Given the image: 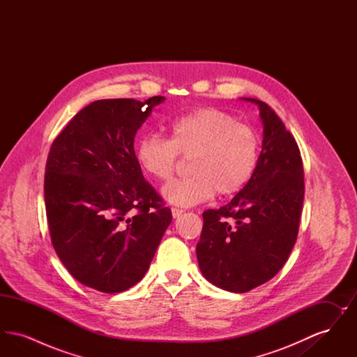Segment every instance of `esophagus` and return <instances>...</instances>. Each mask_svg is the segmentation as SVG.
I'll use <instances>...</instances> for the list:
<instances>
[{"label":"esophagus","instance_id":"1","mask_svg":"<svg viewBox=\"0 0 357 357\" xmlns=\"http://www.w3.org/2000/svg\"><path fill=\"white\" fill-rule=\"evenodd\" d=\"M183 213H185V211H183L182 208H176V207H172V208H171V214H172L174 218H179Z\"/></svg>","mask_w":357,"mask_h":357}]
</instances>
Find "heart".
I'll return each mask as SVG.
<instances>
[{"instance_id": "obj_1", "label": "heart", "mask_w": 357, "mask_h": 357, "mask_svg": "<svg viewBox=\"0 0 357 357\" xmlns=\"http://www.w3.org/2000/svg\"><path fill=\"white\" fill-rule=\"evenodd\" d=\"M179 155L191 158V176L167 183L162 197L169 204L191 207L215 192L227 197L248 185L258 162V136L226 112L201 108L172 120L170 139L146 134L136 143V162L153 181L170 179Z\"/></svg>"}]
</instances>
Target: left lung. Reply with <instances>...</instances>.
I'll return each mask as SVG.
<instances>
[{
    "mask_svg": "<svg viewBox=\"0 0 357 357\" xmlns=\"http://www.w3.org/2000/svg\"><path fill=\"white\" fill-rule=\"evenodd\" d=\"M259 109L262 150L252 179L218 210L204 213L197 245L199 269L213 285L245 293L280 272L296 243L304 202L298 146L266 102Z\"/></svg>",
    "mask_w": 357,
    "mask_h": 357,
    "instance_id": "1",
    "label": "left lung"
}]
</instances>
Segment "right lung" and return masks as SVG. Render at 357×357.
Here are the masks:
<instances>
[{
  "label": "right lung",
  "instance_id": "right-lung-1",
  "mask_svg": "<svg viewBox=\"0 0 357 357\" xmlns=\"http://www.w3.org/2000/svg\"><path fill=\"white\" fill-rule=\"evenodd\" d=\"M163 102L96 100L52 143L44 182L52 243L88 288L120 293L134 287L172 221L134 150L137 130Z\"/></svg>",
  "mask_w": 357,
  "mask_h": 357
}]
</instances>
